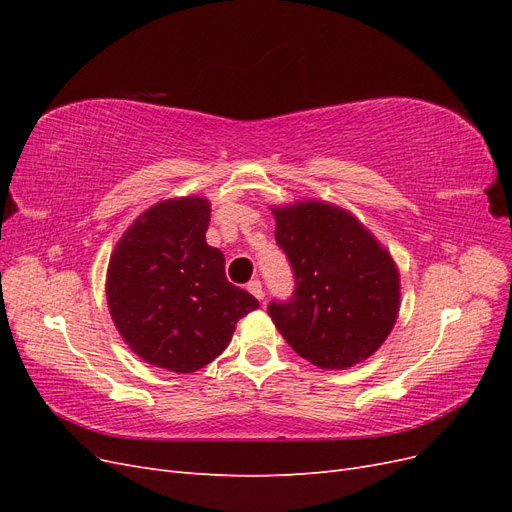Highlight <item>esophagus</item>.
Listing matches in <instances>:
<instances>
[{"mask_svg":"<svg viewBox=\"0 0 512 512\" xmlns=\"http://www.w3.org/2000/svg\"><path fill=\"white\" fill-rule=\"evenodd\" d=\"M247 290H250L256 299H262V294H265V290H262L260 280H252L250 284H247Z\"/></svg>","mask_w":512,"mask_h":512,"instance_id":"34e87169","label":"esophagus"}]
</instances>
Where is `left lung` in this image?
<instances>
[{
	"instance_id": "8db88e82",
	"label": "left lung",
	"mask_w": 512,
	"mask_h": 512,
	"mask_svg": "<svg viewBox=\"0 0 512 512\" xmlns=\"http://www.w3.org/2000/svg\"><path fill=\"white\" fill-rule=\"evenodd\" d=\"M277 247L294 290L267 307L288 346L322 369L365 361L391 333L399 273L391 256L350 213L327 203L273 211Z\"/></svg>"
}]
</instances>
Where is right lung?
<instances>
[{
    "label": "right lung",
    "instance_id": "obj_1",
    "mask_svg": "<svg viewBox=\"0 0 512 512\" xmlns=\"http://www.w3.org/2000/svg\"><path fill=\"white\" fill-rule=\"evenodd\" d=\"M209 213L196 196L151 207L108 265L106 299L121 337L143 361L177 374L222 354L237 320L258 307L226 280L224 254L207 245Z\"/></svg>",
    "mask_w": 512,
    "mask_h": 512
}]
</instances>
